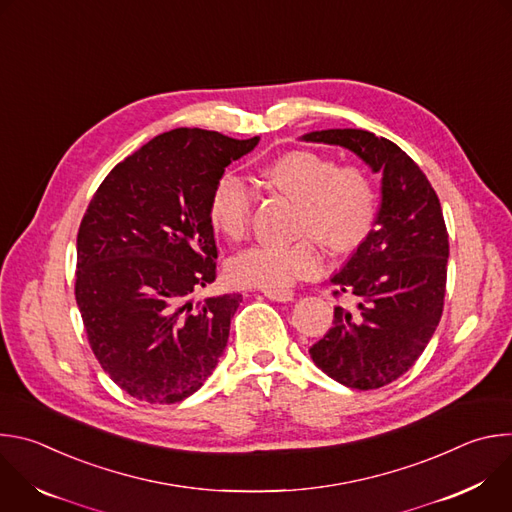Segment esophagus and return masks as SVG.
I'll return each instance as SVG.
<instances>
[{
    "label": "esophagus",
    "mask_w": 512,
    "mask_h": 512,
    "mask_svg": "<svg viewBox=\"0 0 512 512\" xmlns=\"http://www.w3.org/2000/svg\"><path fill=\"white\" fill-rule=\"evenodd\" d=\"M263 296L273 302H291L294 300V291L289 289H263Z\"/></svg>",
    "instance_id": "1"
}]
</instances>
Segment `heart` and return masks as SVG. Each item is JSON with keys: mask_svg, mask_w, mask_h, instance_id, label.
I'll return each mask as SVG.
<instances>
[{"mask_svg": "<svg viewBox=\"0 0 512 512\" xmlns=\"http://www.w3.org/2000/svg\"><path fill=\"white\" fill-rule=\"evenodd\" d=\"M281 192L300 200L298 233H310L285 245H255L229 261V275L239 285L283 289L324 269L320 238L336 251H350L373 229L377 196L371 180L356 166H338L332 158L294 150L277 158L265 172ZM257 194L235 172L218 176L208 198L212 227L239 241L247 235ZM319 238L316 240L313 235Z\"/></svg>", "mask_w": 512, "mask_h": 512, "instance_id": "b5f03b06", "label": "heart"}]
</instances>
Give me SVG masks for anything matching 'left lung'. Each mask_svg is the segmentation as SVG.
<instances>
[{"mask_svg": "<svg viewBox=\"0 0 512 512\" xmlns=\"http://www.w3.org/2000/svg\"><path fill=\"white\" fill-rule=\"evenodd\" d=\"M342 145L383 174L375 229L332 277L328 334L312 360L330 379L358 391L385 387L405 375L425 350L444 312L448 231L442 204L419 166L393 141L364 129H324L304 137Z\"/></svg>", "mask_w": 512, "mask_h": 512, "instance_id": "1", "label": "left lung"}]
</instances>
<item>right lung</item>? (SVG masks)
I'll return each mask as SVG.
<instances>
[{
  "mask_svg": "<svg viewBox=\"0 0 512 512\" xmlns=\"http://www.w3.org/2000/svg\"><path fill=\"white\" fill-rule=\"evenodd\" d=\"M259 137L162 133L97 188L77 237L75 298L103 371L145 403L196 393L223 354L241 294L192 304L216 279L208 198Z\"/></svg>",
  "mask_w": 512,
  "mask_h": 512,
  "instance_id": "1",
  "label": "right lung"
}]
</instances>
